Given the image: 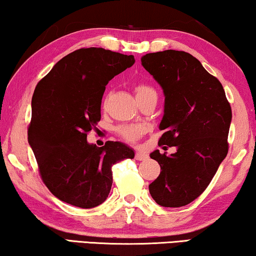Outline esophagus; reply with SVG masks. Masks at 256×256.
Here are the masks:
<instances>
[{
    "label": "esophagus",
    "mask_w": 256,
    "mask_h": 256,
    "mask_svg": "<svg viewBox=\"0 0 256 256\" xmlns=\"http://www.w3.org/2000/svg\"><path fill=\"white\" fill-rule=\"evenodd\" d=\"M134 158H136V160L142 161V160L147 159V154L145 152H140V150H136Z\"/></svg>",
    "instance_id": "obj_1"
}]
</instances>
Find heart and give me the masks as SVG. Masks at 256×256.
<instances>
[{
  "label": "heart",
  "instance_id": "b5f03b06",
  "mask_svg": "<svg viewBox=\"0 0 256 256\" xmlns=\"http://www.w3.org/2000/svg\"><path fill=\"white\" fill-rule=\"evenodd\" d=\"M134 92L136 100L144 98V97L150 95H156V89L146 84H138L134 87ZM117 133L122 138L128 140V142H133L138 138L140 133H142V128L132 126V125H122L117 128Z\"/></svg>",
  "mask_w": 256,
  "mask_h": 256
}]
</instances>
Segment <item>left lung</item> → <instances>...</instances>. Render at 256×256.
I'll use <instances>...</instances> for the list:
<instances>
[{
	"instance_id": "obj_1",
	"label": "left lung",
	"mask_w": 256,
	"mask_h": 256,
	"mask_svg": "<svg viewBox=\"0 0 256 256\" xmlns=\"http://www.w3.org/2000/svg\"><path fill=\"white\" fill-rule=\"evenodd\" d=\"M142 64L166 97L160 123L164 132L158 144L178 148L170 156L150 153L161 172L150 184V194L161 206H184L208 188L228 156L231 106L218 78L189 53H148Z\"/></svg>"
}]
</instances>
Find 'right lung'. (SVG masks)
Returning a JSON list of instances; mask_svg holds the SVG:
<instances>
[{
    "mask_svg": "<svg viewBox=\"0 0 256 256\" xmlns=\"http://www.w3.org/2000/svg\"><path fill=\"white\" fill-rule=\"evenodd\" d=\"M134 64V56L100 48H80L58 61L36 86L28 140L50 192L74 206L102 204L112 186V166L133 159L120 142L90 145L100 120L106 86Z\"/></svg>",
    "mask_w": 256,
    "mask_h": 256,
    "instance_id": "obj_1",
    "label": "right lung"
}]
</instances>
